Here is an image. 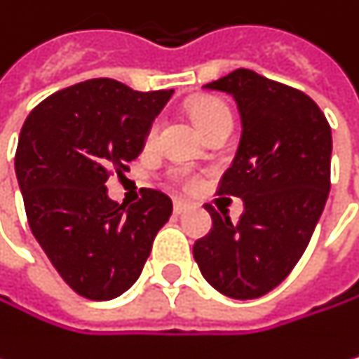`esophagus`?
<instances>
[{
  "instance_id": "obj_1",
  "label": "esophagus",
  "mask_w": 359,
  "mask_h": 359,
  "mask_svg": "<svg viewBox=\"0 0 359 359\" xmlns=\"http://www.w3.org/2000/svg\"><path fill=\"white\" fill-rule=\"evenodd\" d=\"M187 206H189V204H187L185 200H176V202H174V212H176V215H183V212L187 210Z\"/></svg>"
}]
</instances>
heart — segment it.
Returning <instances> with one entry per match:
<instances>
[{"label": "heart", "instance_id": "b5f03b06", "mask_svg": "<svg viewBox=\"0 0 359 359\" xmlns=\"http://www.w3.org/2000/svg\"><path fill=\"white\" fill-rule=\"evenodd\" d=\"M191 116L204 134H208L212 127H217L225 121H232V112H229V108L217 97H200L198 102H194L191 104ZM157 134H159V121H153L147 130V144H153L157 140ZM174 178L176 181H181L185 187L198 185V176H194L187 170H176Z\"/></svg>", "mask_w": 359, "mask_h": 359}]
</instances>
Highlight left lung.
<instances>
[{"label": "left lung", "mask_w": 359, "mask_h": 359, "mask_svg": "<svg viewBox=\"0 0 359 359\" xmlns=\"http://www.w3.org/2000/svg\"><path fill=\"white\" fill-rule=\"evenodd\" d=\"M234 95L243 136L219 196L245 202L238 223L225 210L194 245L202 276L223 296L251 300L274 290L302 257L330 194L332 130L302 91L253 69H234L204 85Z\"/></svg>", "instance_id": "8db88e82"}]
</instances>
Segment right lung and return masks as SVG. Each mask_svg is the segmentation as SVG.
Returning a JSON list of instances; mask_svg holds the SVG:
<instances>
[{
	"label": "right lung",
	"instance_id": "obj_1",
	"mask_svg": "<svg viewBox=\"0 0 359 359\" xmlns=\"http://www.w3.org/2000/svg\"><path fill=\"white\" fill-rule=\"evenodd\" d=\"M172 89L134 91L93 79L48 95L25 118L14 155L32 234L65 283L83 298L112 300L130 290L172 215L159 189L125 208L106 194L125 176Z\"/></svg>",
	"mask_w": 359,
	"mask_h": 359
}]
</instances>
